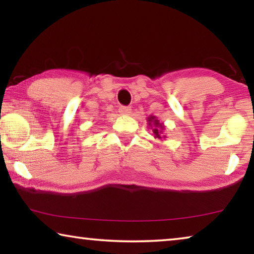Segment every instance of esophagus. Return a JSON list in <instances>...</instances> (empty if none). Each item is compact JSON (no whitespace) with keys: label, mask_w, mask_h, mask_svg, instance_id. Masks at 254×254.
I'll list each match as a JSON object with an SVG mask.
<instances>
[{"label":"esophagus","mask_w":254,"mask_h":254,"mask_svg":"<svg viewBox=\"0 0 254 254\" xmlns=\"http://www.w3.org/2000/svg\"><path fill=\"white\" fill-rule=\"evenodd\" d=\"M119 112H120V113H121V114L128 115V114L131 113V107H130V106H120Z\"/></svg>","instance_id":"34e87169"}]
</instances>
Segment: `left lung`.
<instances>
[{"label":"left lung","mask_w":254,"mask_h":254,"mask_svg":"<svg viewBox=\"0 0 254 254\" xmlns=\"http://www.w3.org/2000/svg\"><path fill=\"white\" fill-rule=\"evenodd\" d=\"M148 124L149 127L152 128V131L154 133V137H158V139H161V137H166L165 135L161 136L162 134L161 133L163 132L162 130L165 128V127H163V124L159 122V120H157L156 117H149L148 118Z\"/></svg>","instance_id":"obj_1"}]
</instances>
